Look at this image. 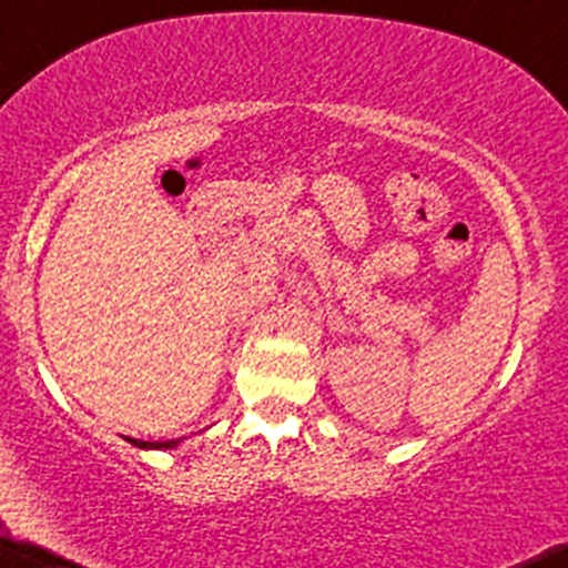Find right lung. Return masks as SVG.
Here are the masks:
<instances>
[{
	"label": "right lung",
	"instance_id": "1",
	"mask_svg": "<svg viewBox=\"0 0 568 568\" xmlns=\"http://www.w3.org/2000/svg\"><path fill=\"white\" fill-rule=\"evenodd\" d=\"M128 443L136 448H144V452H166V448H178L183 440H158V443H150V440H133V437H128Z\"/></svg>",
	"mask_w": 568,
	"mask_h": 568
}]
</instances>
